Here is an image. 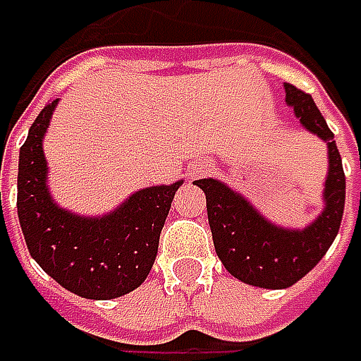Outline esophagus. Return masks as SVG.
Masks as SVG:
<instances>
[{
    "label": "esophagus",
    "instance_id": "obj_1",
    "mask_svg": "<svg viewBox=\"0 0 361 361\" xmlns=\"http://www.w3.org/2000/svg\"><path fill=\"white\" fill-rule=\"evenodd\" d=\"M209 164L204 162V160H197V162H192L190 166H188V176L190 178H199V176H204V174L209 173Z\"/></svg>",
    "mask_w": 361,
    "mask_h": 361
}]
</instances>
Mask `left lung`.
Listing matches in <instances>:
<instances>
[{"mask_svg":"<svg viewBox=\"0 0 361 361\" xmlns=\"http://www.w3.org/2000/svg\"><path fill=\"white\" fill-rule=\"evenodd\" d=\"M283 88L285 102L293 108L299 124L327 145L324 209L315 221L303 229L281 227L225 183L195 180L207 197V215L221 263L239 281L263 289L291 287L322 261L338 237L345 204V174L334 132L310 94L293 84H283Z\"/></svg>","mask_w":361,"mask_h":361,"instance_id":"left-lung-1","label":"left lung"}]
</instances>
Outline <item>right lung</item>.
I'll return each instance as SVG.
<instances>
[{
    "label": "right lung",
    "instance_id": "right-lung-1",
    "mask_svg": "<svg viewBox=\"0 0 361 361\" xmlns=\"http://www.w3.org/2000/svg\"><path fill=\"white\" fill-rule=\"evenodd\" d=\"M58 102L44 106L20 148L18 216L25 245L51 279L80 298L126 295L154 265L160 231L183 180L140 188L102 216L60 207L49 192L44 157V136Z\"/></svg>",
    "mask_w": 361,
    "mask_h": 361
}]
</instances>
